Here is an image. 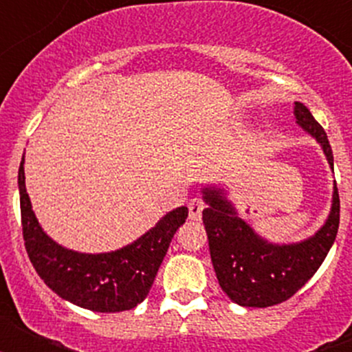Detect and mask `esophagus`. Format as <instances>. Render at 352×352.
<instances>
[{
  "mask_svg": "<svg viewBox=\"0 0 352 352\" xmlns=\"http://www.w3.org/2000/svg\"><path fill=\"white\" fill-rule=\"evenodd\" d=\"M206 208V204H204L203 199H192L190 203H188V214H190L192 220H197L201 219V214H203V210Z\"/></svg>",
  "mask_w": 352,
  "mask_h": 352,
  "instance_id": "esophagus-1",
  "label": "esophagus"
}]
</instances>
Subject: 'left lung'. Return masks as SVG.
Returning a JSON list of instances; mask_svg holds the SVG:
<instances>
[{
    "mask_svg": "<svg viewBox=\"0 0 352 352\" xmlns=\"http://www.w3.org/2000/svg\"><path fill=\"white\" fill-rule=\"evenodd\" d=\"M296 123L310 133L333 169V153L324 129L301 102H294ZM203 222L210 241L211 263L227 296L241 307L266 309L289 300L319 270L337 238L340 199L333 183L331 211L324 226L298 243L276 245L261 238L227 199L226 188L204 186Z\"/></svg>",
    "mask_w": 352,
    "mask_h": 352,
    "instance_id": "left-lung-1",
    "label": "left lung"
}]
</instances>
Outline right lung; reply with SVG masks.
<instances>
[{"instance_id":"1","label":"right lung","mask_w":352,"mask_h":352,"mask_svg":"<svg viewBox=\"0 0 352 352\" xmlns=\"http://www.w3.org/2000/svg\"><path fill=\"white\" fill-rule=\"evenodd\" d=\"M19 195L24 245L33 268L58 296L93 312L114 314L138 307L153 285L174 232L188 217V208H176L126 247L82 254L58 245L40 227L26 192L24 157L19 167Z\"/></svg>"}]
</instances>
